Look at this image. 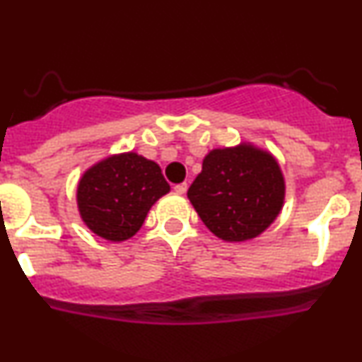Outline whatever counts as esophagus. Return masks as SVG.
Returning <instances> with one entry per match:
<instances>
[{
  "label": "esophagus",
  "mask_w": 362,
  "mask_h": 362,
  "mask_svg": "<svg viewBox=\"0 0 362 362\" xmlns=\"http://www.w3.org/2000/svg\"><path fill=\"white\" fill-rule=\"evenodd\" d=\"M187 189H189V185H187L185 182H184V184H177L175 187H173V190H175V192H177V194H180V195H182V194H185V192H187Z\"/></svg>",
  "instance_id": "obj_1"
}]
</instances>
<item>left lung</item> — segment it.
<instances>
[{
  "label": "left lung",
  "mask_w": 362,
  "mask_h": 362,
  "mask_svg": "<svg viewBox=\"0 0 362 362\" xmlns=\"http://www.w3.org/2000/svg\"><path fill=\"white\" fill-rule=\"evenodd\" d=\"M187 195L216 236L243 242L260 235L279 214L284 180L269 153L242 144L213 149Z\"/></svg>",
  "instance_id": "obj_1"
}]
</instances>
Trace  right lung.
Here are the masks:
<instances>
[{
	"label": "right lung",
	"instance_id": "right-lung-1",
	"mask_svg": "<svg viewBox=\"0 0 362 362\" xmlns=\"http://www.w3.org/2000/svg\"><path fill=\"white\" fill-rule=\"evenodd\" d=\"M168 190V182L155 161L124 153L107 158L83 175L78 207L93 233L122 242L136 235L151 206Z\"/></svg>",
	"mask_w": 362,
	"mask_h": 362
}]
</instances>
